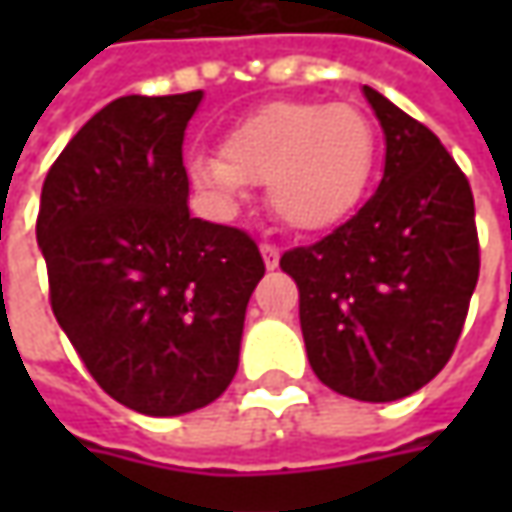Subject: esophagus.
I'll list each match as a JSON object with an SVG mask.
<instances>
[{"instance_id":"1","label":"esophagus","mask_w":512,"mask_h":512,"mask_svg":"<svg viewBox=\"0 0 512 512\" xmlns=\"http://www.w3.org/2000/svg\"><path fill=\"white\" fill-rule=\"evenodd\" d=\"M279 256H282V250L273 245V242H265V245H262V259H265L267 270L279 267Z\"/></svg>"}]
</instances>
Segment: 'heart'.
<instances>
[{
    "label": "heart",
    "mask_w": 512,
    "mask_h": 512,
    "mask_svg": "<svg viewBox=\"0 0 512 512\" xmlns=\"http://www.w3.org/2000/svg\"><path fill=\"white\" fill-rule=\"evenodd\" d=\"M376 165V128L356 105L273 102L233 125L219 156H196L190 179L219 205L267 185L282 225L316 233L362 202Z\"/></svg>",
    "instance_id": "b5f03b06"
}]
</instances>
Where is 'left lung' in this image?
I'll use <instances>...</instances> for the list:
<instances>
[{
    "label": "left lung",
    "instance_id": "8db88e82",
    "mask_svg": "<svg viewBox=\"0 0 512 512\" xmlns=\"http://www.w3.org/2000/svg\"><path fill=\"white\" fill-rule=\"evenodd\" d=\"M364 96L384 130L376 193L282 270L299 287V322L319 382L359 402H396L453 356L479 282L470 182L439 136L379 90Z\"/></svg>",
    "mask_w": 512,
    "mask_h": 512
}]
</instances>
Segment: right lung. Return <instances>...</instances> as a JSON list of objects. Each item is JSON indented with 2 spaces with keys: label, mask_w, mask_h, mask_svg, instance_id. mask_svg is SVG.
<instances>
[{
  "label": "right lung",
  "mask_w": 512,
  "mask_h": 512,
  "mask_svg": "<svg viewBox=\"0 0 512 512\" xmlns=\"http://www.w3.org/2000/svg\"><path fill=\"white\" fill-rule=\"evenodd\" d=\"M199 102L113 99L50 165L36 216L56 322L110 399L145 416L225 393L265 276L245 230L187 210L182 142Z\"/></svg>",
  "instance_id": "add662e5"
}]
</instances>
